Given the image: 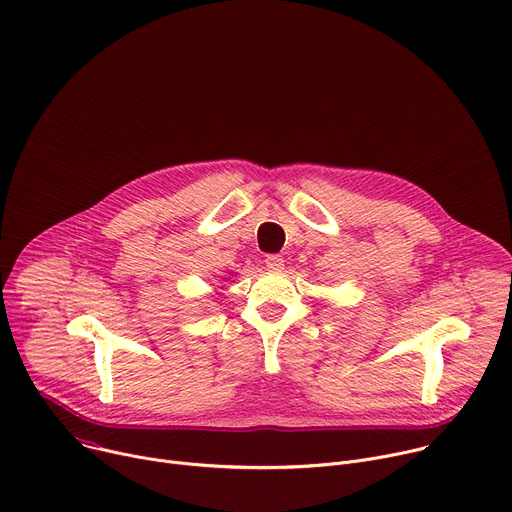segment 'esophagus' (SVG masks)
<instances>
[{
  "label": "esophagus",
  "mask_w": 512,
  "mask_h": 512,
  "mask_svg": "<svg viewBox=\"0 0 512 512\" xmlns=\"http://www.w3.org/2000/svg\"><path fill=\"white\" fill-rule=\"evenodd\" d=\"M265 265L271 271H280V269H284V257L282 255H267Z\"/></svg>",
  "instance_id": "obj_1"
}]
</instances>
